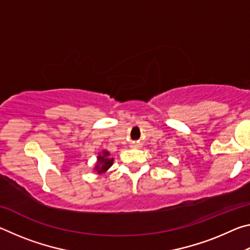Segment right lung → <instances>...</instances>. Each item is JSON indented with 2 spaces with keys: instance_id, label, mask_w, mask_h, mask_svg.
I'll use <instances>...</instances> for the list:
<instances>
[{
  "instance_id": "right-lung-1",
  "label": "right lung",
  "mask_w": 250,
  "mask_h": 250,
  "mask_svg": "<svg viewBox=\"0 0 250 250\" xmlns=\"http://www.w3.org/2000/svg\"><path fill=\"white\" fill-rule=\"evenodd\" d=\"M113 159L109 158V152L104 151L103 155L98 156V162L96 164V171L98 173H104L108 170V168L112 166Z\"/></svg>"
}]
</instances>
